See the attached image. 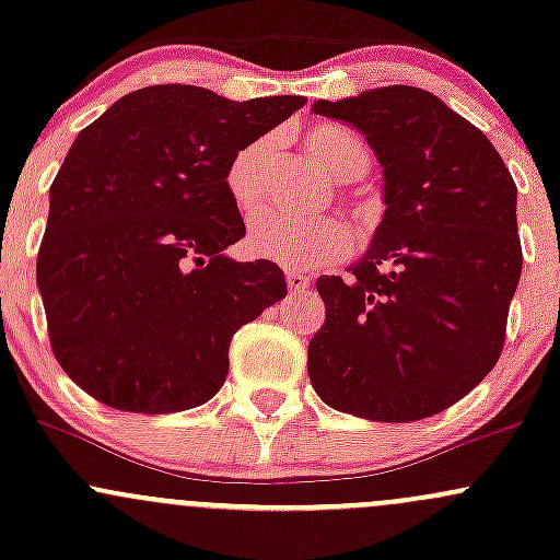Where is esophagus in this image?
Instances as JSON below:
<instances>
[{
	"instance_id": "obj_1",
	"label": "esophagus",
	"mask_w": 560,
	"mask_h": 560,
	"mask_svg": "<svg viewBox=\"0 0 560 560\" xmlns=\"http://www.w3.org/2000/svg\"><path fill=\"white\" fill-rule=\"evenodd\" d=\"M287 287L292 294L305 292V287H311V276L302 273L300 268H287Z\"/></svg>"
}]
</instances>
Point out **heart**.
Wrapping results in <instances>:
<instances>
[{"instance_id":"1","label":"heart","mask_w":560,"mask_h":560,"mask_svg":"<svg viewBox=\"0 0 560 560\" xmlns=\"http://www.w3.org/2000/svg\"><path fill=\"white\" fill-rule=\"evenodd\" d=\"M305 147L318 160L320 168L337 182H355L369 171V152L363 141L342 126L316 124L307 128ZM266 155V141H253L231 158L226 191L242 213H249L258 205ZM247 247L258 258L284 262L292 268H313L350 255L352 229L337 215L294 218L262 210L249 226Z\"/></svg>"}]
</instances>
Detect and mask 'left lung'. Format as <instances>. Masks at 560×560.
<instances>
[{"mask_svg":"<svg viewBox=\"0 0 560 560\" xmlns=\"http://www.w3.org/2000/svg\"><path fill=\"white\" fill-rule=\"evenodd\" d=\"M384 168L374 244L350 276H320L326 320L307 345L313 389L369 421L429 419L498 363L522 276L516 184L492 141L416 86L318 100Z\"/></svg>","mask_w":560,"mask_h":560,"instance_id":"1","label":"left lung"}]
</instances>
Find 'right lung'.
<instances>
[{
    "instance_id": "1",
    "label": "right lung",
    "mask_w": 560,
    "mask_h": 560,
    "mask_svg": "<svg viewBox=\"0 0 560 560\" xmlns=\"http://www.w3.org/2000/svg\"><path fill=\"white\" fill-rule=\"evenodd\" d=\"M302 105L163 83L73 141L49 186L36 281L57 363L94 400L176 413L223 387L231 337L287 294L276 262L223 255L244 236L226 168Z\"/></svg>"
}]
</instances>
